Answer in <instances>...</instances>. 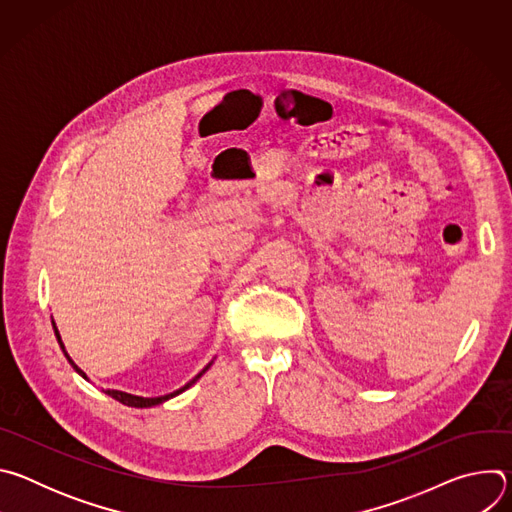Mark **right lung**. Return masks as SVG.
I'll use <instances>...</instances> for the list:
<instances>
[{
	"instance_id": "add662e5",
	"label": "right lung",
	"mask_w": 512,
	"mask_h": 512,
	"mask_svg": "<svg viewBox=\"0 0 512 512\" xmlns=\"http://www.w3.org/2000/svg\"><path fill=\"white\" fill-rule=\"evenodd\" d=\"M52 328H54V334H56V340H58V344H60V348H62V352H64V356L68 358V362L72 364V369H75L81 377H85L87 379V375L77 367L75 364V360H72L70 356H68V352H66V348H64V344H62V340H60V334H58V328L54 326V322H52ZM212 362H208L206 367L190 381V383H186L182 389H178V391H174V393H170V395H162V397H137V395H129V393H123V391H113V389H107L105 393L109 395V397H113V399H117L119 403H123V405H129V407H154V405H160V403H164V401H168V399H172V397H176V395H180L182 391H186L188 387H192L206 371H208V367H210Z\"/></svg>"
}]
</instances>
